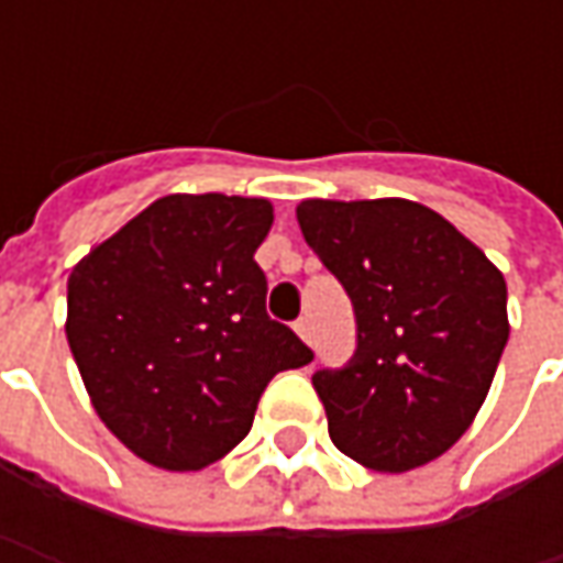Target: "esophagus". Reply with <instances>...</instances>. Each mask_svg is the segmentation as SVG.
Returning a JSON list of instances; mask_svg holds the SVG:
<instances>
[{
    "label": "esophagus",
    "instance_id": "obj_1",
    "mask_svg": "<svg viewBox=\"0 0 563 563\" xmlns=\"http://www.w3.org/2000/svg\"><path fill=\"white\" fill-rule=\"evenodd\" d=\"M294 329H297V335L303 338V341H307V344L313 347V322H310L307 316H300V319L294 322Z\"/></svg>",
    "mask_w": 563,
    "mask_h": 563
}]
</instances>
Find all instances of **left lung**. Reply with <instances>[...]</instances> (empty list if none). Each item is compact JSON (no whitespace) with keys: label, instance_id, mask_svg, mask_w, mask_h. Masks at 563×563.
<instances>
[{"label":"left lung","instance_id":"8db88e82","mask_svg":"<svg viewBox=\"0 0 563 563\" xmlns=\"http://www.w3.org/2000/svg\"><path fill=\"white\" fill-rule=\"evenodd\" d=\"M297 222L357 316V351L313 388L338 451L378 473L444 454L470 429L508 344V285L413 200H303Z\"/></svg>","mask_w":563,"mask_h":563}]
</instances>
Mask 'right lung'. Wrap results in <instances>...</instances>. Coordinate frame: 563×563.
<instances>
[{
  "label": "right lung",
  "mask_w": 563,
  "mask_h": 563,
  "mask_svg": "<svg viewBox=\"0 0 563 563\" xmlns=\"http://www.w3.org/2000/svg\"><path fill=\"white\" fill-rule=\"evenodd\" d=\"M272 219L256 197L168 194L71 269L65 335L80 378L146 464L187 473L225 457L269 378L313 360L266 313L253 253Z\"/></svg>",
  "instance_id": "1"
}]
</instances>
